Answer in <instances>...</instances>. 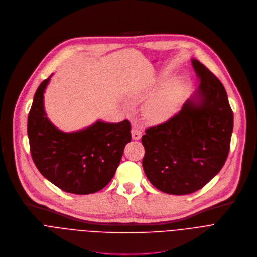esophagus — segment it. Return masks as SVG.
I'll return each instance as SVG.
<instances>
[{
  "mask_svg": "<svg viewBox=\"0 0 257 257\" xmlns=\"http://www.w3.org/2000/svg\"><path fill=\"white\" fill-rule=\"evenodd\" d=\"M132 138L133 140H140L142 138V132L139 128L134 127L132 130Z\"/></svg>",
  "mask_w": 257,
  "mask_h": 257,
  "instance_id": "34e87169",
  "label": "esophagus"
}]
</instances>
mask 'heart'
I'll use <instances>...</instances> for the list:
<instances>
[{
	"instance_id": "obj_1",
	"label": "heart",
	"mask_w": 257,
	"mask_h": 257,
	"mask_svg": "<svg viewBox=\"0 0 257 257\" xmlns=\"http://www.w3.org/2000/svg\"><path fill=\"white\" fill-rule=\"evenodd\" d=\"M181 97L182 89L180 86L169 87L147 102L144 107V114L153 123L165 122L177 111Z\"/></svg>"
}]
</instances>
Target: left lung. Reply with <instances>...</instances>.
Segmentation results:
<instances>
[{
    "instance_id": "1",
    "label": "left lung",
    "mask_w": 257,
    "mask_h": 257,
    "mask_svg": "<svg viewBox=\"0 0 257 257\" xmlns=\"http://www.w3.org/2000/svg\"><path fill=\"white\" fill-rule=\"evenodd\" d=\"M199 85L167 122L146 130L143 168L157 189L175 195L192 193L213 179L230 150L233 112L223 84L191 59Z\"/></svg>"
}]
</instances>
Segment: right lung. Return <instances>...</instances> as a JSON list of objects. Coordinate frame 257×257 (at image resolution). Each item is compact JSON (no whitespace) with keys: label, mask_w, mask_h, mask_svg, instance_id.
<instances>
[{"label":"right lung","mask_w":257,"mask_h":257,"mask_svg":"<svg viewBox=\"0 0 257 257\" xmlns=\"http://www.w3.org/2000/svg\"><path fill=\"white\" fill-rule=\"evenodd\" d=\"M51 76L37 88L28 115L32 159L39 172L62 190L94 193L105 187L115 174L124 147L132 139L130 121L98 119L79 131H61L51 123L44 109V92Z\"/></svg>","instance_id":"obj_1"}]
</instances>
